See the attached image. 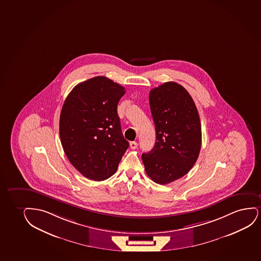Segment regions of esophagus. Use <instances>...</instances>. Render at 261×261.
Here are the masks:
<instances>
[{
	"instance_id": "obj_1",
	"label": "esophagus",
	"mask_w": 261,
	"mask_h": 261,
	"mask_svg": "<svg viewBox=\"0 0 261 261\" xmlns=\"http://www.w3.org/2000/svg\"><path fill=\"white\" fill-rule=\"evenodd\" d=\"M129 145H130V148L136 149L138 147V143L135 142V141H132V142L129 143Z\"/></svg>"
}]
</instances>
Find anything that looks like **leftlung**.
I'll return each instance as SVG.
<instances>
[{"label":"left lung","instance_id":"obj_1","mask_svg":"<svg viewBox=\"0 0 261 261\" xmlns=\"http://www.w3.org/2000/svg\"><path fill=\"white\" fill-rule=\"evenodd\" d=\"M149 103L156 142L143 153L145 172L152 181L167 185L186 175L201 148V124L192 96L175 82L151 90Z\"/></svg>","mask_w":261,"mask_h":261}]
</instances>
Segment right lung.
Returning a JSON list of instances; mask_svg holds the SVG:
<instances>
[{
    "label": "right lung",
    "mask_w": 261,
    "mask_h": 261,
    "mask_svg": "<svg viewBox=\"0 0 261 261\" xmlns=\"http://www.w3.org/2000/svg\"><path fill=\"white\" fill-rule=\"evenodd\" d=\"M124 87L99 76L76 85L60 116L63 151L86 178L104 181L112 176L129 142L123 138L117 104Z\"/></svg>",
    "instance_id": "1"
}]
</instances>
